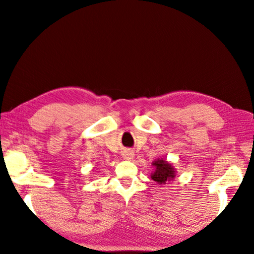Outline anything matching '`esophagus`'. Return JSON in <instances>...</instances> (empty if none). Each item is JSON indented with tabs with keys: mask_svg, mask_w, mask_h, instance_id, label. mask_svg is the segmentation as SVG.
Masks as SVG:
<instances>
[{
	"mask_svg": "<svg viewBox=\"0 0 254 254\" xmlns=\"http://www.w3.org/2000/svg\"><path fill=\"white\" fill-rule=\"evenodd\" d=\"M122 157L124 160L130 161V160H132L134 158V152L132 150H125V151H123Z\"/></svg>",
	"mask_w": 254,
	"mask_h": 254,
	"instance_id": "34e87169",
	"label": "esophagus"
}]
</instances>
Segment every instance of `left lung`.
Here are the masks:
<instances>
[{
	"label": "left lung",
	"mask_w": 254,
	"mask_h": 254,
	"mask_svg": "<svg viewBox=\"0 0 254 254\" xmlns=\"http://www.w3.org/2000/svg\"><path fill=\"white\" fill-rule=\"evenodd\" d=\"M155 172L151 173V179L159 184H166L175 178L176 171L171 163L167 161L158 159L152 162Z\"/></svg>",
	"instance_id": "8db88e82"
}]
</instances>
